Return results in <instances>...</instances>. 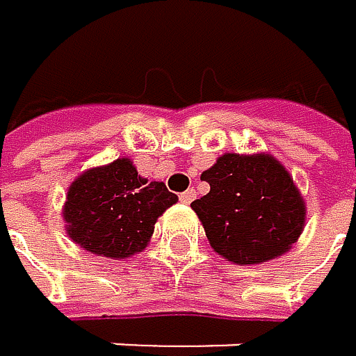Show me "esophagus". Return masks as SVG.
I'll return each mask as SVG.
<instances>
[{
  "mask_svg": "<svg viewBox=\"0 0 356 356\" xmlns=\"http://www.w3.org/2000/svg\"><path fill=\"white\" fill-rule=\"evenodd\" d=\"M194 198H196V192H194V190H186V192H184V194L179 196V200H181L184 204H190V202H192Z\"/></svg>",
  "mask_w": 356,
  "mask_h": 356,
  "instance_id": "34e87169",
  "label": "esophagus"
}]
</instances>
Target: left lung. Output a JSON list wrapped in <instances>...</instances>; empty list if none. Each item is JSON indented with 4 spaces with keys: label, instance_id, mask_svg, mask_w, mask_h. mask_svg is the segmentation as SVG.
Returning a JSON list of instances; mask_svg holds the SVG:
<instances>
[{
    "label": "left lung",
    "instance_id": "1",
    "mask_svg": "<svg viewBox=\"0 0 356 356\" xmlns=\"http://www.w3.org/2000/svg\"><path fill=\"white\" fill-rule=\"evenodd\" d=\"M209 194L192 202L213 252L263 265L289 252L305 228V200L271 154H224L200 175Z\"/></svg>",
    "mask_w": 356,
    "mask_h": 356
}]
</instances>
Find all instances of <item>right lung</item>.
Listing matches in <instances>:
<instances>
[{
	"label": "right lung",
	"mask_w": 356,
	"mask_h": 356,
	"mask_svg": "<svg viewBox=\"0 0 356 356\" xmlns=\"http://www.w3.org/2000/svg\"><path fill=\"white\" fill-rule=\"evenodd\" d=\"M177 200L162 181L140 177L130 158H117L81 172L67 188L61 213L76 245L119 261L149 245L158 218Z\"/></svg>",
	"instance_id": "right-lung-1"
}]
</instances>
